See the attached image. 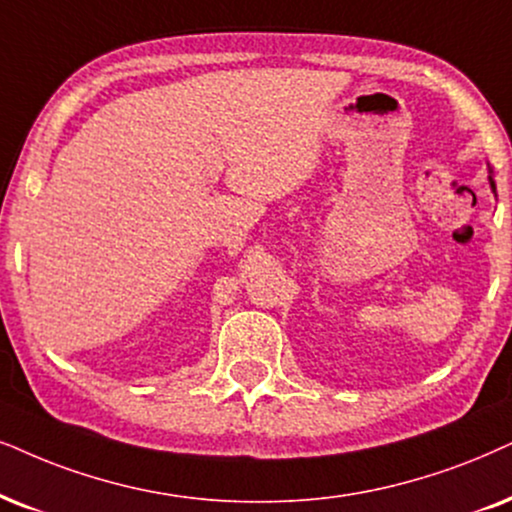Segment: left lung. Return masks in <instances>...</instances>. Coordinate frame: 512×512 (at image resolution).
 I'll use <instances>...</instances> for the list:
<instances>
[{
    "mask_svg": "<svg viewBox=\"0 0 512 512\" xmlns=\"http://www.w3.org/2000/svg\"><path fill=\"white\" fill-rule=\"evenodd\" d=\"M491 186H494V181H491Z\"/></svg>",
    "mask_w": 512,
    "mask_h": 512,
    "instance_id": "left-lung-1",
    "label": "left lung"
}]
</instances>
